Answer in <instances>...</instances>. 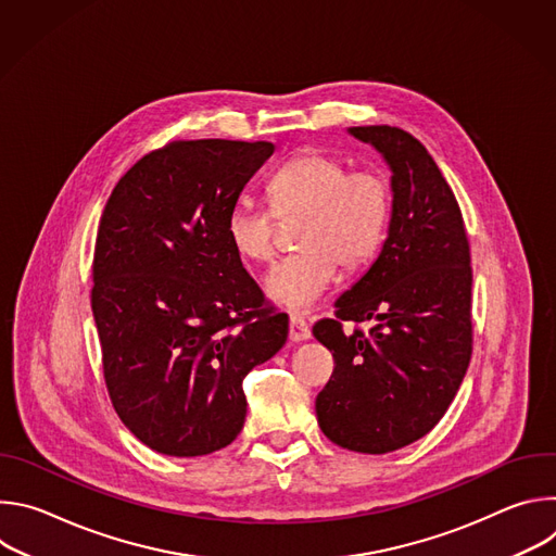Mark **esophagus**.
<instances>
[{
  "mask_svg": "<svg viewBox=\"0 0 556 556\" xmlns=\"http://www.w3.org/2000/svg\"><path fill=\"white\" fill-rule=\"evenodd\" d=\"M309 339V326L301 319V316L292 314L290 316V341L292 343H301Z\"/></svg>",
  "mask_w": 556,
  "mask_h": 556,
  "instance_id": "1",
  "label": "esophagus"
}]
</instances>
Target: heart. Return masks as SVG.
Returning <instances> with one entry per match:
<instances>
[{
	"label": "heart",
	"mask_w": 556,
	"mask_h": 556,
	"mask_svg": "<svg viewBox=\"0 0 556 556\" xmlns=\"http://www.w3.org/2000/svg\"><path fill=\"white\" fill-rule=\"evenodd\" d=\"M268 208L235 204L224 232L237 257L266 264L275 255L277 219L294 222V255L283 257L264 279L275 303L303 312L334 283L341 264L358 270L369 264L387 235L391 189L374 169L350 172L339 157L303 151L281 165L266 185Z\"/></svg>",
	"instance_id": "b5f03b06"
}]
</instances>
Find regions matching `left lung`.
I'll return each mask as SVG.
<instances>
[{
    "mask_svg": "<svg viewBox=\"0 0 556 556\" xmlns=\"http://www.w3.org/2000/svg\"><path fill=\"white\" fill-rule=\"evenodd\" d=\"M348 131L382 153L393 200L378 260L312 328L334 356L316 420L334 444L380 455L427 435L453 403L472 350V273L459 204L425 144L389 125ZM341 320L372 328L345 336Z\"/></svg>",
    "mask_w": 556,
    "mask_h": 556,
    "instance_id": "8db88e82",
    "label": "left lung"
}]
</instances>
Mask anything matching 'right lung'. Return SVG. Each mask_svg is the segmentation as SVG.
<instances>
[{"label": "right lung", "instance_id": "add662e5", "mask_svg": "<svg viewBox=\"0 0 556 556\" xmlns=\"http://www.w3.org/2000/svg\"><path fill=\"white\" fill-rule=\"evenodd\" d=\"M266 140H176L118 180L101 215L92 312L123 425L149 448L198 457L247 420V374L288 339V314L230 249L224 222L273 155Z\"/></svg>", "mask_w": 556, "mask_h": 556}]
</instances>
